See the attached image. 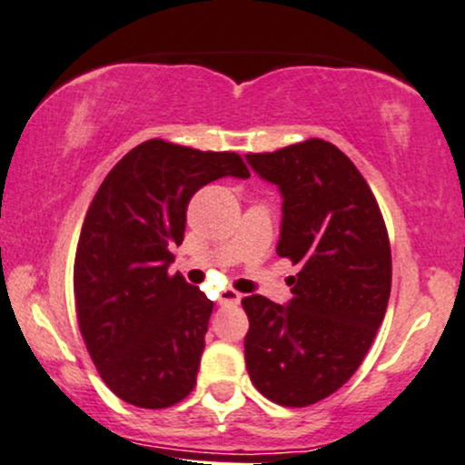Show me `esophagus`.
I'll use <instances>...</instances> for the list:
<instances>
[{"instance_id":"esophagus-1","label":"esophagus","mask_w":465,"mask_h":465,"mask_svg":"<svg viewBox=\"0 0 465 465\" xmlns=\"http://www.w3.org/2000/svg\"><path fill=\"white\" fill-rule=\"evenodd\" d=\"M240 301H242V293H238V292H233V290L221 292V296H219V302L221 304H238Z\"/></svg>"}]
</instances>
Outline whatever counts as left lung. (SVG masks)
<instances>
[{"instance_id":"left-lung-1","label":"left lung","mask_w":465,"mask_h":465,"mask_svg":"<svg viewBox=\"0 0 465 465\" xmlns=\"http://www.w3.org/2000/svg\"><path fill=\"white\" fill-rule=\"evenodd\" d=\"M246 163L283 197L276 252L301 263L287 304L242 298L246 369L270 401L304 408L339 391L371 348L391 296L389 233L361 172L324 139Z\"/></svg>"}]
</instances>
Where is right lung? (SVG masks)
Segmentation results:
<instances>
[{
    "label": "right lung",
    "instance_id": "1",
    "mask_svg": "<svg viewBox=\"0 0 465 465\" xmlns=\"http://www.w3.org/2000/svg\"><path fill=\"white\" fill-rule=\"evenodd\" d=\"M225 175L251 173L233 152L150 139L111 169L92 199L74 257L76 320L122 401L161 410L195 386L214 302L167 270L191 197Z\"/></svg>",
    "mask_w": 465,
    "mask_h": 465
}]
</instances>
